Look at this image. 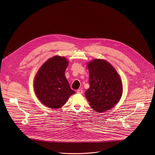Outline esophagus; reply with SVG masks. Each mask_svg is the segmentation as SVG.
Here are the masks:
<instances>
[{"mask_svg": "<svg viewBox=\"0 0 155 155\" xmlns=\"http://www.w3.org/2000/svg\"><path fill=\"white\" fill-rule=\"evenodd\" d=\"M77 93L78 94H82L83 93V91L82 89H78L77 90Z\"/></svg>", "mask_w": 155, "mask_h": 155, "instance_id": "obj_1", "label": "esophagus"}]
</instances>
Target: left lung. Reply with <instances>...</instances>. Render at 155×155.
Listing matches in <instances>:
<instances>
[{"label": "left lung", "mask_w": 155, "mask_h": 155, "mask_svg": "<svg viewBox=\"0 0 155 155\" xmlns=\"http://www.w3.org/2000/svg\"><path fill=\"white\" fill-rule=\"evenodd\" d=\"M90 87L85 93L91 107L98 113L113 107L122 95V84L115 68L106 60L94 59L87 64Z\"/></svg>", "instance_id": "left-lung-1"}]
</instances>
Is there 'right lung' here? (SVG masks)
Returning <instances> with one entry per match:
<instances>
[{"mask_svg":"<svg viewBox=\"0 0 155 155\" xmlns=\"http://www.w3.org/2000/svg\"><path fill=\"white\" fill-rule=\"evenodd\" d=\"M68 64L65 57L54 56L41 67L35 78L36 95L41 103L49 108H60L75 93L65 76Z\"/></svg>","mask_w":155,"mask_h":155,"instance_id":"obj_1","label":"right lung"}]
</instances>
